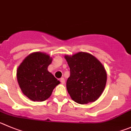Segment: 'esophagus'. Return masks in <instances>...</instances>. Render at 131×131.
Returning <instances> with one entry per match:
<instances>
[{
    "label": "esophagus",
    "mask_w": 131,
    "mask_h": 131,
    "mask_svg": "<svg viewBox=\"0 0 131 131\" xmlns=\"http://www.w3.org/2000/svg\"><path fill=\"white\" fill-rule=\"evenodd\" d=\"M60 81H61V83L62 84H64V83H65V80H64V79L63 78L60 79Z\"/></svg>",
    "instance_id": "34e87169"
}]
</instances>
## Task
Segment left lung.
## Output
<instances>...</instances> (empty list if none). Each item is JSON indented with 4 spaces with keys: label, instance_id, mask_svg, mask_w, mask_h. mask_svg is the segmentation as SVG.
<instances>
[{
    "label": "left lung",
    "instance_id": "1",
    "mask_svg": "<svg viewBox=\"0 0 131 131\" xmlns=\"http://www.w3.org/2000/svg\"><path fill=\"white\" fill-rule=\"evenodd\" d=\"M65 59L70 72L67 89L71 98L79 104L97 100L107 82V73L102 64L94 56L85 52L66 56Z\"/></svg>",
    "mask_w": 131,
    "mask_h": 131
}]
</instances>
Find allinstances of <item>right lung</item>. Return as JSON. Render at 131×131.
Returning a JSON list of instances; mask_svg holds the SVG:
<instances>
[{
  "instance_id": "add662e5",
  "label": "right lung",
  "mask_w": 131,
  "mask_h": 131,
  "mask_svg": "<svg viewBox=\"0 0 131 131\" xmlns=\"http://www.w3.org/2000/svg\"><path fill=\"white\" fill-rule=\"evenodd\" d=\"M52 63L48 55L35 52L27 56L17 71L18 83L23 93L34 101L47 100L60 82L48 71Z\"/></svg>"
}]
</instances>
